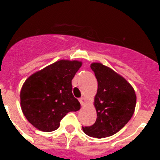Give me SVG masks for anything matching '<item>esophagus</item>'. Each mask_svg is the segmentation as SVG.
Wrapping results in <instances>:
<instances>
[{
    "label": "esophagus",
    "instance_id": "34e87169",
    "mask_svg": "<svg viewBox=\"0 0 160 160\" xmlns=\"http://www.w3.org/2000/svg\"><path fill=\"white\" fill-rule=\"evenodd\" d=\"M80 105H84L85 104V102H86V100H85V97H81L80 98Z\"/></svg>",
    "mask_w": 160,
    "mask_h": 160
}]
</instances>
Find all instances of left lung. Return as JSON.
<instances>
[{"label":"left lung","mask_w":160,"mask_h":160,"mask_svg":"<svg viewBox=\"0 0 160 160\" xmlns=\"http://www.w3.org/2000/svg\"><path fill=\"white\" fill-rule=\"evenodd\" d=\"M90 68L98 81L94 103L97 119L93 125L82 129L89 136L101 139L116 134L131 119L136 95L130 84L110 68L100 63H92Z\"/></svg>","instance_id":"1"}]
</instances>
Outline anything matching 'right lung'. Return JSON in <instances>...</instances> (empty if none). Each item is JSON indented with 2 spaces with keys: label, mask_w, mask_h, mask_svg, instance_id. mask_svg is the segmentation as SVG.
<instances>
[{
  "label": "right lung",
  "mask_w": 160,
  "mask_h": 160,
  "mask_svg": "<svg viewBox=\"0 0 160 160\" xmlns=\"http://www.w3.org/2000/svg\"><path fill=\"white\" fill-rule=\"evenodd\" d=\"M81 65L78 60H59L25 81L20 95L21 109L36 129L54 131L67 113L80 109L72 94L71 80Z\"/></svg>",
  "instance_id": "1"
}]
</instances>
